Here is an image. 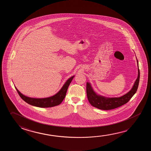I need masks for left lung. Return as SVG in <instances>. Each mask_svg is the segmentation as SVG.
<instances>
[{"label":"left lung","mask_w":151,"mask_h":151,"mask_svg":"<svg viewBox=\"0 0 151 151\" xmlns=\"http://www.w3.org/2000/svg\"><path fill=\"white\" fill-rule=\"evenodd\" d=\"M137 65L139 66L137 60ZM139 77L140 73L139 68H138V77L132 88L127 94H125L124 95L120 97L106 98L105 97L98 95L93 91L91 86V84L88 83H87V96L89 103L91 104L93 106L102 110H110L121 106L127 103L131 99L134 95L135 94L139 86Z\"/></svg>","instance_id":"left-lung-1"}]
</instances>
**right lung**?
I'll use <instances>...</instances> for the list:
<instances>
[{"label": "right lung", "mask_w": 151, "mask_h": 151, "mask_svg": "<svg viewBox=\"0 0 151 151\" xmlns=\"http://www.w3.org/2000/svg\"><path fill=\"white\" fill-rule=\"evenodd\" d=\"M74 76L71 77L67 80L64 85L62 87L60 91L52 96L45 98V99H34L26 96L22 95L20 91H19L17 88L15 87V88L17 90L18 93L20 97L24 101L27 103L32 106L39 107H51L55 106L60 105L64 99L65 97L66 96V94L67 92V89L68 88L69 84L72 82V79H73Z\"/></svg>", "instance_id": "1"}]
</instances>
